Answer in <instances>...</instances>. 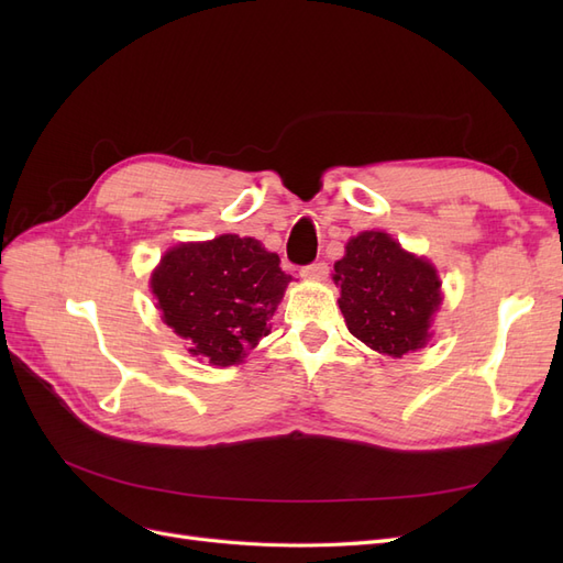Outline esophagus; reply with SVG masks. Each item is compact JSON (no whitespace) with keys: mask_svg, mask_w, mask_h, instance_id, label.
<instances>
[{"mask_svg":"<svg viewBox=\"0 0 563 563\" xmlns=\"http://www.w3.org/2000/svg\"><path fill=\"white\" fill-rule=\"evenodd\" d=\"M300 275L305 277V279H310V282H323L329 277V265L323 263V261H317V263H312V265H305L302 269H300Z\"/></svg>","mask_w":563,"mask_h":563,"instance_id":"obj_1","label":"esophagus"}]
</instances>
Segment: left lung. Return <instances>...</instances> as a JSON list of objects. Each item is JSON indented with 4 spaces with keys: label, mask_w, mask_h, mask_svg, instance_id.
<instances>
[{
    "label": "left lung",
    "mask_w": 563,
    "mask_h": 563,
    "mask_svg": "<svg viewBox=\"0 0 563 563\" xmlns=\"http://www.w3.org/2000/svg\"><path fill=\"white\" fill-rule=\"evenodd\" d=\"M340 312L364 345L404 356L428 345L441 282L432 263L408 253L385 232L352 236L335 265Z\"/></svg>",
    "instance_id": "1"
}]
</instances>
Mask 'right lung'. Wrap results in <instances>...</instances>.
<instances>
[{"mask_svg": "<svg viewBox=\"0 0 563 563\" xmlns=\"http://www.w3.org/2000/svg\"><path fill=\"white\" fill-rule=\"evenodd\" d=\"M288 282L279 255L258 240L220 234L166 251L150 288L164 323L187 340L190 354L232 366L269 333Z\"/></svg>", "mask_w": 563, "mask_h": 563, "instance_id": "add662e5", "label": "right lung"}]
</instances>
